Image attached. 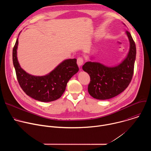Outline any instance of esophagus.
I'll return each instance as SVG.
<instances>
[{
  "label": "esophagus",
  "mask_w": 151,
  "mask_h": 151,
  "mask_svg": "<svg viewBox=\"0 0 151 151\" xmlns=\"http://www.w3.org/2000/svg\"><path fill=\"white\" fill-rule=\"evenodd\" d=\"M83 63V60L82 57H79L77 59V64L79 67H81Z\"/></svg>",
  "instance_id": "1"
}]
</instances>
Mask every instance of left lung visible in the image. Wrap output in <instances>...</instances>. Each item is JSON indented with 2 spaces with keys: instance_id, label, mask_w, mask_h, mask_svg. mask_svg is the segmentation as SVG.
Here are the masks:
<instances>
[{
  "instance_id": "8db88e82",
  "label": "left lung",
  "mask_w": 151,
  "mask_h": 151,
  "mask_svg": "<svg viewBox=\"0 0 151 151\" xmlns=\"http://www.w3.org/2000/svg\"><path fill=\"white\" fill-rule=\"evenodd\" d=\"M125 35L130 42V48L121 63L114 66H107L99 62L90 61L82 66L83 70L90 76L88 91L94 99L107 100L113 98L123 92L132 81L136 48L130 33L127 31ZM93 58V57H90L91 60Z\"/></svg>"
}]
</instances>
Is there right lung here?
<instances>
[{
	"label": "right lung",
	"mask_w": 151,
	"mask_h": 151,
	"mask_svg": "<svg viewBox=\"0 0 151 151\" xmlns=\"http://www.w3.org/2000/svg\"><path fill=\"white\" fill-rule=\"evenodd\" d=\"M18 45V37L13 48L12 61L17 80L24 93L30 97L42 102L52 101L61 97L65 91L69 79L79 71L76 59L63 60L45 75H32L19 65L17 58Z\"/></svg>",
	"instance_id": "right-lung-1"
}]
</instances>
